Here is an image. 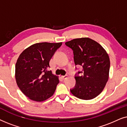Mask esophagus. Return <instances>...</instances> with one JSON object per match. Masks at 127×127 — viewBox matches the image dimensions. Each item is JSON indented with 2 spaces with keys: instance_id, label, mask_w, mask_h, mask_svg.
Wrapping results in <instances>:
<instances>
[{
  "instance_id": "34e87169",
  "label": "esophagus",
  "mask_w": 127,
  "mask_h": 127,
  "mask_svg": "<svg viewBox=\"0 0 127 127\" xmlns=\"http://www.w3.org/2000/svg\"><path fill=\"white\" fill-rule=\"evenodd\" d=\"M67 78V76H66V75H65V76H62V79H63V80L66 79Z\"/></svg>"
}]
</instances>
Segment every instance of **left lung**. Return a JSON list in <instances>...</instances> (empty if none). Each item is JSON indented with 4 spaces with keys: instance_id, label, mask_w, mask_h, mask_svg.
Listing matches in <instances>:
<instances>
[{
    "instance_id": "8db88e82",
    "label": "left lung",
    "mask_w": 127,
    "mask_h": 127,
    "mask_svg": "<svg viewBox=\"0 0 127 127\" xmlns=\"http://www.w3.org/2000/svg\"><path fill=\"white\" fill-rule=\"evenodd\" d=\"M65 44L73 51L76 65L82 66L75 76L76 86L70 90L77 98L90 100L99 95L109 79L110 59L101 45L88 37L74 39Z\"/></svg>"
}]
</instances>
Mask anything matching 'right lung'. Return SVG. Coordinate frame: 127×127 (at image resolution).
Masks as SVG:
<instances>
[{
    "instance_id": "right-lung-1",
    "label": "right lung",
    "mask_w": 127,
    "mask_h": 127,
    "mask_svg": "<svg viewBox=\"0 0 127 127\" xmlns=\"http://www.w3.org/2000/svg\"><path fill=\"white\" fill-rule=\"evenodd\" d=\"M62 44L36 43L19 56L15 64V80L21 91L30 99L42 102L54 93L60 81L48 69L50 60Z\"/></svg>"
}]
</instances>
